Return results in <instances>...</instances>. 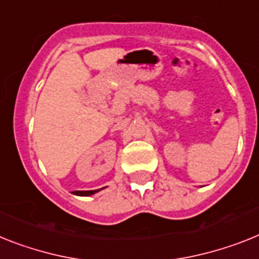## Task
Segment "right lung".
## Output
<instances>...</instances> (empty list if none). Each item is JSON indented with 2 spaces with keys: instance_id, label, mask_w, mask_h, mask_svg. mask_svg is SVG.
<instances>
[{
  "instance_id": "right-lung-1",
  "label": "right lung",
  "mask_w": 259,
  "mask_h": 259,
  "mask_svg": "<svg viewBox=\"0 0 259 259\" xmlns=\"http://www.w3.org/2000/svg\"><path fill=\"white\" fill-rule=\"evenodd\" d=\"M99 192V190H95V191H73L75 195H79V196H91L93 193Z\"/></svg>"
}]
</instances>
